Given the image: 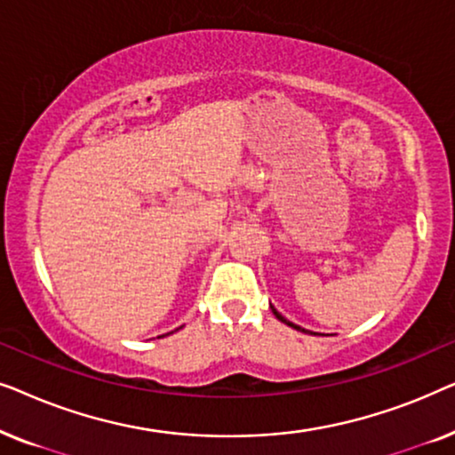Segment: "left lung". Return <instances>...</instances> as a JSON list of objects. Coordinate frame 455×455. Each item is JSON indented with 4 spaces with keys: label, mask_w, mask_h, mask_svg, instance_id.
Returning a JSON list of instances; mask_svg holds the SVG:
<instances>
[{
    "label": "left lung",
    "mask_w": 455,
    "mask_h": 455,
    "mask_svg": "<svg viewBox=\"0 0 455 455\" xmlns=\"http://www.w3.org/2000/svg\"><path fill=\"white\" fill-rule=\"evenodd\" d=\"M271 310H273V315H275L279 321H282V323H285V325H290V327H294V329H298V331L307 333V329H302V327H298V325H294V323H291V321H288V319H285V316H282V315H279V313H277V310H275V308H273V307H271Z\"/></svg>",
    "instance_id": "8db88e82"
}]
</instances>
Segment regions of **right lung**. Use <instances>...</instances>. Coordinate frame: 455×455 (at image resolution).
Masks as SVG:
<instances>
[{
	"label": "right lung",
	"instance_id": "add662e5",
	"mask_svg": "<svg viewBox=\"0 0 455 455\" xmlns=\"http://www.w3.org/2000/svg\"><path fill=\"white\" fill-rule=\"evenodd\" d=\"M159 338H164V335H159Z\"/></svg>",
	"mask_w": 455,
	"mask_h": 455
}]
</instances>
